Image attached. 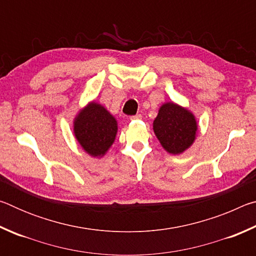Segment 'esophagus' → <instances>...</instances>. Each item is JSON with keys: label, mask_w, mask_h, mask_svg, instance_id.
Here are the masks:
<instances>
[{"label": "esophagus", "mask_w": 256, "mask_h": 256, "mask_svg": "<svg viewBox=\"0 0 256 256\" xmlns=\"http://www.w3.org/2000/svg\"><path fill=\"white\" fill-rule=\"evenodd\" d=\"M141 118H142V115H140V114L131 116V120H141Z\"/></svg>", "instance_id": "obj_1"}]
</instances>
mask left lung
<instances>
[{"label": "left lung", "instance_id": "left-lung-1", "mask_svg": "<svg viewBox=\"0 0 256 256\" xmlns=\"http://www.w3.org/2000/svg\"><path fill=\"white\" fill-rule=\"evenodd\" d=\"M152 126L160 144L172 154H180L188 150L198 134V122L193 112L174 102L160 106Z\"/></svg>", "mask_w": 256, "mask_h": 256}]
</instances>
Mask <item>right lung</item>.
Wrapping results in <instances>:
<instances>
[{
	"instance_id": "add662e5",
	"label": "right lung",
	"mask_w": 256,
	"mask_h": 256,
	"mask_svg": "<svg viewBox=\"0 0 256 256\" xmlns=\"http://www.w3.org/2000/svg\"><path fill=\"white\" fill-rule=\"evenodd\" d=\"M118 120L102 104L90 102L73 120V134L82 150L92 158H102L114 144Z\"/></svg>"
}]
</instances>
